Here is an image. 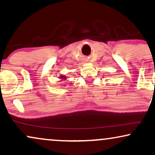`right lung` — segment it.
Returning <instances> with one entry per match:
<instances>
[{"instance_id": "1", "label": "right lung", "mask_w": 155, "mask_h": 155, "mask_svg": "<svg viewBox=\"0 0 155 155\" xmlns=\"http://www.w3.org/2000/svg\"><path fill=\"white\" fill-rule=\"evenodd\" d=\"M60 79H61V81H63V80H65L66 79V76H61L59 77Z\"/></svg>"}]
</instances>
